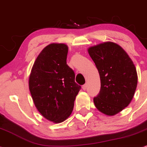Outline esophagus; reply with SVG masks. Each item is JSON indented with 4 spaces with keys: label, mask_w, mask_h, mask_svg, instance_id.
<instances>
[{
    "label": "esophagus",
    "mask_w": 147,
    "mask_h": 147,
    "mask_svg": "<svg viewBox=\"0 0 147 147\" xmlns=\"http://www.w3.org/2000/svg\"><path fill=\"white\" fill-rule=\"evenodd\" d=\"M87 84H84V85L82 86V89H83V90L85 91L86 89H87Z\"/></svg>",
    "instance_id": "1"
}]
</instances>
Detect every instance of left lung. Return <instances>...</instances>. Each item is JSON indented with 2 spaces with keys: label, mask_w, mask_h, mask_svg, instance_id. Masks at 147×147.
Wrapping results in <instances>:
<instances>
[{
  "label": "left lung",
  "mask_w": 147,
  "mask_h": 147,
  "mask_svg": "<svg viewBox=\"0 0 147 147\" xmlns=\"http://www.w3.org/2000/svg\"><path fill=\"white\" fill-rule=\"evenodd\" d=\"M88 52L100 78V91L94 98L95 106L105 115H114L134 98L138 84L135 65L125 50L113 42L91 47Z\"/></svg>",
  "instance_id": "left-lung-1"
}]
</instances>
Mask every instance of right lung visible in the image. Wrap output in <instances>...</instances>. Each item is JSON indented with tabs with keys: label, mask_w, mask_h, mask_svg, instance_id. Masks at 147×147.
Wrapping results in <instances>:
<instances>
[{
	"label": "right lung",
	"mask_w": 147,
	"mask_h": 147,
	"mask_svg": "<svg viewBox=\"0 0 147 147\" xmlns=\"http://www.w3.org/2000/svg\"><path fill=\"white\" fill-rule=\"evenodd\" d=\"M68 47L51 43L42 50L34 62L29 88L36 109L47 120L60 123L71 114L81 87L67 65Z\"/></svg>",
	"instance_id": "right-lung-1"
}]
</instances>
